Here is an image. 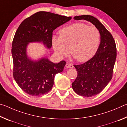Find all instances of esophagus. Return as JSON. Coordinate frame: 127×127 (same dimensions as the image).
Instances as JSON below:
<instances>
[{
	"label": "esophagus",
	"instance_id": "obj_1",
	"mask_svg": "<svg viewBox=\"0 0 127 127\" xmlns=\"http://www.w3.org/2000/svg\"><path fill=\"white\" fill-rule=\"evenodd\" d=\"M65 66L68 68H73V64H70V63H67L66 64Z\"/></svg>",
	"mask_w": 127,
	"mask_h": 127
}]
</instances>
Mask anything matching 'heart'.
I'll return each instance as SVG.
<instances>
[{"label":"heart","instance_id":"heart-1","mask_svg":"<svg viewBox=\"0 0 127 127\" xmlns=\"http://www.w3.org/2000/svg\"><path fill=\"white\" fill-rule=\"evenodd\" d=\"M59 35L52 37L53 49L59 57H66L70 52L77 61L86 62L99 48L100 33L94 26L75 23L60 30Z\"/></svg>","mask_w":127,"mask_h":127}]
</instances>
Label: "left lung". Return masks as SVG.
Instances as JSON below:
<instances>
[{
	"label": "left lung",
	"instance_id": "left-lung-1",
	"mask_svg": "<svg viewBox=\"0 0 127 127\" xmlns=\"http://www.w3.org/2000/svg\"><path fill=\"white\" fill-rule=\"evenodd\" d=\"M74 19L89 21L100 33V44L95 55L84 63L74 65L77 76L72 83L73 89L79 95L91 97L100 93L112 78L117 47L110 32L96 18L82 15L75 16Z\"/></svg>",
	"mask_w": 127,
	"mask_h": 127
}]
</instances>
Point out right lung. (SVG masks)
Wrapping results in <instances>:
<instances>
[{"label": "right lung", "instance_id": "right-lung-1", "mask_svg": "<svg viewBox=\"0 0 127 127\" xmlns=\"http://www.w3.org/2000/svg\"><path fill=\"white\" fill-rule=\"evenodd\" d=\"M71 18L41 11L26 18L19 26L12 45L13 75L17 85L26 94L37 96L48 93L52 89L55 76L63 71L66 64L64 61L54 63L47 58L32 61L26 54L27 45L42 42L50 48L54 30Z\"/></svg>", "mask_w": 127, "mask_h": 127}]
</instances>
